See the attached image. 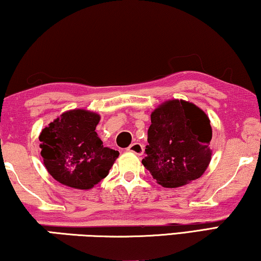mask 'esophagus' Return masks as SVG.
Returning a JSON list of instances; mask_svg holds the SVG:
<instances>
[{"instance_id": "1", "label": "esophagus", "mask_w": 261, "mask_h": 261, "mask_svg": "<svg viewBox=\"0 0 261 261\" xmlns=\"http://www.w3.org/2000/svg\"><path fill=\"white\" fill-rule=\"evenodd\" d=\"M127 151L135 153V155L141 156L144 153V146H143L141 143H134V144H131L129 148H127Z\"/></svg>"}]
</instances>
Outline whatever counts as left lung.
Returning <instances> with one entry per match:
<instances>
[{"instance_id":"left-lung-1","label":"left lung","mask_w":261,"mask_h":261,"mask_svg":"<svg viewBox=\"0 0 261 261\" xmlns=\"http://www.w3.org/2000/svg\"><path fill=\"white\" fill-rule=\"evenodd\" d=\"M144 166L159 185L178 188L200 178L212 160V126L203 110L170 99L151 112Z\"/></svg>"}]
</instances>
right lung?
I'll return each mask as SVG.
<instances>
[{
	"label": "right lung",
	"mask_w": 261,
	"mask_h": 261,
	"mask_svg": "<svg viewBox=\"0 0 261 261\" xmlns=\"http://www.w3.org/2000/svg\"><path fill=\"white\" fill-rule=\"evenodd\" d=\"M100 116L84 109L61 113L40 132L41 156L49 175L61 185L89 190L108 176L119 156L95 132Z\"/></svg>",
	"instance_id": "add662e5"
}]
</instances>
